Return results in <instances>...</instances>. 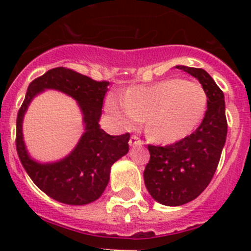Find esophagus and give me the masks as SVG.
I'll use <instances>...</instances> for the list:
<instances>
[{
    "mask_svg": "<svg viewBox=\"0 0 251 251\" xmlns=\"http://www.w3.org/2000/svg\"><path fill=\"white\" fill-rule=\"evenodd\" d=\"M128 143H130V146H142V144H143V141L140 140V137H137V136L133 135L130 137Z\"/></svg>",
    "mask_w": 251,
    "mask_h": 251,
    "instance_id": "esophagus-1",
    "label": "esophagus"
}]
</instances>
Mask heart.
<instances>
[{
  "mask_svg": "<svg viewBox=\"0 0 251 251\" xmlns=\"http://www.w3.org/2000/svg\"><path fill=\"white\" fill-rule=\"evenodd\" d=\"M207 105L204 87L197 81L166 78L148 86H133L120 93V103L114 97L107 109L126 127L147 119L151 140L175 143L191 135L201 123Z\"/></svg>",
  "mask_w": 251,
  "mask_h": 251,
  "instance_id": "1",
  "label": "heart"
}]
</instances>
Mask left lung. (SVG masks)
<instances>
[{"instance_id": "left-lung-1", "label": "left lung", "mask_w": 251, "mask_h": 251, "mask_svg": "<svg viewBox=\"0 0 251 251\" xmlns=\"http://www.w3.org/2000/svg\"><path fill=\"white\" fill-rule=\"evenodd\" d=\"M176 68L198 78L206 92L207 105L203 121L193 133L165 147L148 146L151 159L144 169V183L158 203L168 206L189 203L209 186L227 136L221 88L204 69Z\"/></svg>"}]
</instances>
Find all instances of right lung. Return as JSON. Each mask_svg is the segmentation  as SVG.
Listing matches in <instances>:
<instances>
[{"label": "right lung", "mask_w": 251, "mask_h": 251, "mask_svg": "<svg viewBox=\"0 0 251 251\" xmlns=\"http://www.w3.org/2000/svg\"><path fill=\"white\" fill-rule=\"evenodd\" d=\"M108 81H95L68 68H54L35 78L17 116L16 147L20 163L35 184L54 201L69 205L95 201L109 182L110 168L127 154L130 133L110 136L100 127ZM46 88L62 90L78 100L84 114L85 133L75 149L57 163L40 164L28 156L21 124L32 98Z\"/></svg>", "instance_id": "obj_1"}]
</instances>
